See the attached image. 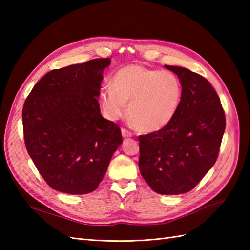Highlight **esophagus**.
Returning <instances> with one entry per match:
<instances>
[{
    "label": "esophagus",
    "instance_id": "obj_1",
    "mask_svg": "<svg viewBox=\"0 0 250 250\" xmlns=\"http://www.w3.org/2000/svg\"><path fill=\"white\" fill-rule=\"evenodd\" d=\"M121 134L124 137H132L133 136V133L131 131L126 130V129H121Z\"/></svg>",
    "mask_w": 250,
    "mask_h": 250
}]
</instances>
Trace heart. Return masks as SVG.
<instances>
[{"label":"heart","mask_w":250,"mask_h":250,"mask_svg":"<svg viewBox=\"0 0 250 250\" xmlns=\"http://www.w3.org/2000/svg\"><path fill=\"white\" fill-rule=\"evenodd\" d=\"M111 87L101 90V105L105 115L117 120L126 113L144 132H155L172 122L183 99V83L176 74L132 64L117 71Z\"/></svg>","instance_id":"obj_1"}]
</instances>
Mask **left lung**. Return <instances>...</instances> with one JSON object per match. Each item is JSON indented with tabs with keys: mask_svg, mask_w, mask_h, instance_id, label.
Masks as SVG:
<instances>
[{
	"mask_svg": "<svg viewBox=\"0 0 250 250\" xmlns=\"http://www.w3.org/2000/svg\"><path fill=\"white\" fill-rule=\"evenodd\" d=\"M166 67L183 83L182 104L166 128L139 136V167L155 192L172 195L189 192L214 166L226 116L206 78L185 67Z\"/></svg>",
	"mask_w": 250,
	"mask_h": 250,
	"instance_id": "8db88e82",
	"label": "left lung"
}]
</instances>
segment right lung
<instances>
[{"mask_svg":"<svg viewBox=\"0 0 250 250\" xmlns=\"http://www.w3.org/2000/svg\"><path fill=\"white\" fill-rule=\"evenodd\" d=\"M109 58L52 70L22 109L26 150L49 187L68 194L92 192L102 182L121 130L101 115L103 71Z\"/></svg>","mask_w":250,"mask_h":250,"instance_id":"obj_1","label":"right lung"}]
</instances>
